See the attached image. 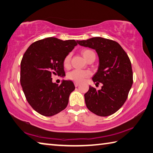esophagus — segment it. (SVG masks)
Returning a JSON list of instances; mask_svg holds the SVG:
<instances>
[{
  "label": "esophagus",
  "instance_id": "34e87169",
  "mask_svg": "<svg viewBox=\"0 0 153 153\" xmlns=\"http://www.w3.org/2000/svg\"><path fill=\"white\" fill-rule=\"evenodd\" d=\"M80 85V82H74V86L75 87H78L79 85Z\"/></svg>",
  "mask_w": 153,
  "mask_h": 153
}]
</instances>
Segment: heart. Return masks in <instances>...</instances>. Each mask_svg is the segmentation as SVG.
Instances as JSON below:
<instances>
[{
  "label": "heart",
  "mask_w": 153,
  "mask_h": 153,
  "mask_svg": "<svg viewBox=\"0 0 153 153\" xmlns=\"http://www.w3.org/2000/svg\"><path fill=\"white\" fill-rule=\"evenodd\" d=\"M93 53H95L91 50H84L82 51V54L86 60L91 55L93 54ZM71 53H68V54H67L65 56V58L64 59L63 64L64 67H66V68H68L70 66V64H71ZM90 75H91V72L89 71H82V70L76 69L71 72H70L68 74V75H67V77H68V79H69L70 80H72V81H74L76 82H81L83 81L85 78L89 76Z\"/></svg>",
  "instance_id": "obj_1"
}]
</instances>
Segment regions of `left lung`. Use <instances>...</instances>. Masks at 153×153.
Masks as SVG:
<instances>
[{
	"instance_id": "1",
	"label": "left lung",
	"mask_w": 153,
	"mask_h": 153,
	"mask_svg": "<svg viewBox=\"0 0 153 153\" xmlns=\"http://www.w3.org/2000/svg\"><path fill=\"white\" fill-rule=\"evenodd\" d=\"M80 45L95 50L99 56L97 72L93 77L100 90L89 86L85 94L87 108L97 116H108L124 105L133 83L130 58L118 43L100 37L77 41Z\"/></svg>"
}]
</instances>
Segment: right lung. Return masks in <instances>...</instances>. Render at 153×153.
<instances>
[{"label": "right lung", "instance_id": "obj_1", "mask_svg": "<svg viewBox=\"0 0 153 153\" xmlns=\"http://www.w3.org/2000/svg\"><path fill=\"white\" fill-rule=\"evenodd\" d=\"M78 44L74 39L47 37L30 45L21 62L20 82L29 105L44 116H52L64 110L70 94L75 89L73 82L64 81L58 85L52 75L64 76L63 61Z\"/></svg>", "mask_w": 153, "mask_h": 153}]
</instances>
